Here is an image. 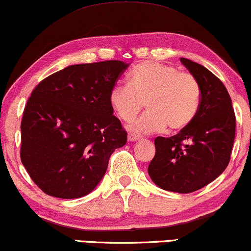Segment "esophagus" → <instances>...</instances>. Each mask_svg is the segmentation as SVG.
I'll return each mask as SVG.
<instances>
[{
    "mask_svg": "<svg viewBox=\"0 0 251 251\" xmlns=\"http://www.w3.org/2000/svg\"><path fill=\"white\" fill-rule=\"evenodd\" d=\"M140 140V137L136 136V135H132V134H129L128 135V141L129 142H136V141Z\"/></svg>",
    "mask_w": 251,
    "mask_h": 251,
    "instance_id": "1",
    "label": "esophagus"
}]
</instances>
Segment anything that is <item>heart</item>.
Returning a JSON list of instances; mask_svg holds the SVG:
<instances>
[{"instance_id": "b5f03b06", "label": "heart", "mask_w": 251, "mask_h": 251, "mask_svg": "<svg viewBox=\"0 0 251 251\" xmlns=\"http://www.w3.org/2000/svg\"><path fill=\"white\" fill-rule=\"evenodd\" d=\"M109 103L117 116L131 122L146 103L148 111L129 126L134 134L183 130L195 120L201 104V88L189 73L160 62H142L129 73L128 85H115Z\"/></svg>"}]
</instances>
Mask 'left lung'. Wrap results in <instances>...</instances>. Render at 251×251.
<instances>
[{
  "mask_svg": "<svg viewBox=\"0 0 251 251\" xmlns=\"http://www.w3.org/2000/svg\"><path fill=\"white\" fill-rule=\"evenodd\" d=\"M199 82L201 104L191 125L172 137H156L154 158L148 167L161 189L178 194L211 183L229 164L236 130L231 99L225 84L210 70L181 57Z\"/></svg>",
  "mask_w": 251,
  "mask_h": 251,
  "instance_id": "1",
  "label": "left lung"
}]
</instances>
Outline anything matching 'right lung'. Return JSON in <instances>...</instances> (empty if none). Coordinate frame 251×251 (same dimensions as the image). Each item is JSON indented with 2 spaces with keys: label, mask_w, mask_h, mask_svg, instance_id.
<instances>
[{
  "label": "right lung",
  "mask_w": 251,
  "mask_h": 251,
  "mask_svg": "<svg viewBox=\"0 0 251 251\" xmlns=\"http://www.w3.org/2000/svg\"><path fill=\"white\" fill-rule=\"evenodd\" d=\"M128 67L73 64L32 90L21 122V161L43 193L78 199L101 182L110 155L126 143L109 94Z\"/></svg>",
  "instance_id": "right-lung-1"
}]
</instances>
